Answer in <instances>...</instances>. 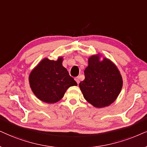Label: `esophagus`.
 I'll list each match as a JSON object with an SVG mask.
<instances>
[{
  "mask_svg": "<svg viewBox=\"0 0 147 147\" xmlns=\"http://www.w3.org/2000/svg\"><path fill=\"white\" fill-rule=\"evenodd\" d=\"M75 81H76V82H77V84H79V83H80V81H79V77H75Z\"/></svg>",
  "mask_w": 147,
  "mask_h": 147,
  "instance_id": "34e87169",
  "label": "esophagus"
}]
</instances>
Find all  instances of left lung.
Here are the masks:
<instances>
[{"label": "left lung", "instance_id": "left-lung-1", "mask_svg": "<svg viewBox=\"0 0 147 147\" xmlns=\"http://www.w3.org/2000/svg\"><path fill=\"white\" fill-rule=\"evenodd\" d=\"M85 80L79 87L85 99L96 107H103L116 100L122 87V78L116 66L104 58L99 61V56L89 58L85 68Z\"/></svg>", "mask_w": 147, "mask_h": 147}]
</instances>
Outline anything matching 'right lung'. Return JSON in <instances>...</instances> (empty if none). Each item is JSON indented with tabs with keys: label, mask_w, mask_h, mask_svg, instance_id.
I'll return each instance as SVG.
<instances>
[{
	"label": "right lung",
	"mask_w": 147,
	"mask_h": 147,
	"mask_svg": "<svg viewBox=\"0 0 147 147\" xmlns=\"http://www.w3.org/2000/svg\"><path fill=\"white\" fill-rule=\"evenodd\" d=\"M62 58L56 61L45 58L29 75V84L36 97L44 102L53 103L63 97L68 88L77 85L62 66Z\"/></svg>",
	"instance_id": "obj_1"
}]
</instances>
